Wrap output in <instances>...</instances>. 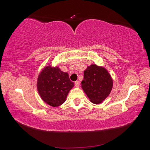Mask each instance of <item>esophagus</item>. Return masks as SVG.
I'll return each mask as SVG.
<instances>
[{"instance_id":"1","label":"esophagus","mask_w":150,"mask_h":150,"mask_svg":"<svg viewBox=\"0 0 150 150\" xmlns=\"http://www.w3.org/2000/svg\"><path fill=\"white\" fill-rule=\"evenodd\" d=\"M79 81H76L75 82V87H79Z\"/></svg>"}]
</instances>
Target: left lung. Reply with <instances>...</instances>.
<instances>
[{"label": "left lung", "instance_id": "left-lung-1", "mask_svg": "<svg viewBox=\"0 0 150 150\" xmlns=\"http://www.w3.org/2000/svg\"><path fill=\"white\" fill-rule=\"evenodd\" d=\"M112 86L111 76L104 67L93 64L84 71L81 87L93 103H102L109 95Z\"/></svg>", "mask_w": 150, "mask_h": 150}]
</instances>
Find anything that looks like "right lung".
<instances>
[{"instance_id":"right-lung-1","label":"right lung","mask_w":150,"mask_h":150,"mask_svg":"<svg viewBox=\"0 0 150 150\" xmlns=\"http://www.w3.org/2000/svg\"><path fill=\"white\" fill-rule=\"evenodd\" d=\"M73 86L74 83L70 81L68 73L50 65L42 71L38 79V91L42 99L54 107L65 102Z\"/></svg>"}]
</instances>
